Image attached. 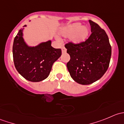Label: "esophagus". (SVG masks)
I'll return each instance as SVG.
<instances>
[{"label": "esophagus", "mask_w": 124, "mask_h": 124, "mask_svg": "<svg viewBox=\"0 0 124 124\" xmlns=\"http://www.w3.org/2000/svg\"><path fill=\"white\" fill-rule=\"evenodd\" d=\"M66 52H67V49H66V48H65L64 47H62V53H66Z\"/></svg>", "instance_id": "34e87169"}]
</instances>
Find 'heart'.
<instances>
[{
  "mask_svg": "<svg viewBox=\"0 0 124 124\" xmlns=\"http://www.w3.org/2000/svg\"><path fill=\"white\" fill-rule=\"evenodd\" d=\"M89 29L86 26H82L79 23H75L69 25L64 29L62 35L65 37L72 35L71 41L74 43L79 44L86 39L89 34Z\"/></svg>",
  "mask_w": 124,
  "mask_h": 124,
  "instance_id": "b5f03b06",
  "label": "heart"
}]
</instances>
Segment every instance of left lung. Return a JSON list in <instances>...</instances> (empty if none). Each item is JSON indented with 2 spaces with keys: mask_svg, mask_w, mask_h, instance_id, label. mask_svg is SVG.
I'll return each mask as SVG.
<instances>
[{
  "mask_svg": "<svg viewBox=\"0 0 124 124\" xmlns=\"http://www.w3.org/2000/svg\"><path fill=\"white\" fill-rule=\"evenodd\" d=\"M91 35L79 44L69 42L65 45L70 60L67 67L77 83L90 85L102 77L108 68L112 47L105 31L92 20Z\"/></svg>",
  "mask_w": 124,
  "mask_h": 124,
  "instance_id": "left-lung-1",
  "label": "left lung"
}]
</instances>
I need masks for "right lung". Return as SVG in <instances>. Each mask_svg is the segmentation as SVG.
<instances>
[{
    "instance_id": "obj_1",
    "label": "right lung",
    "mask_w": 124,
    "mask_h": 124,
    "mask_svg": "<svg viewBox=\"0 0 124 124\" xmlns=\"http://www.w3.org/2000/svg\"><path fill=\"white\" fill-rule=\"evenodd\" d=\"M22 32L23 29L20 30L14 40L12 54L15 67L25 79L41 82L50 74L53 63L59 58L62 51L52 47L51 41L36 47H29L24 41Z\"/></svg>"
}]
</instances>
